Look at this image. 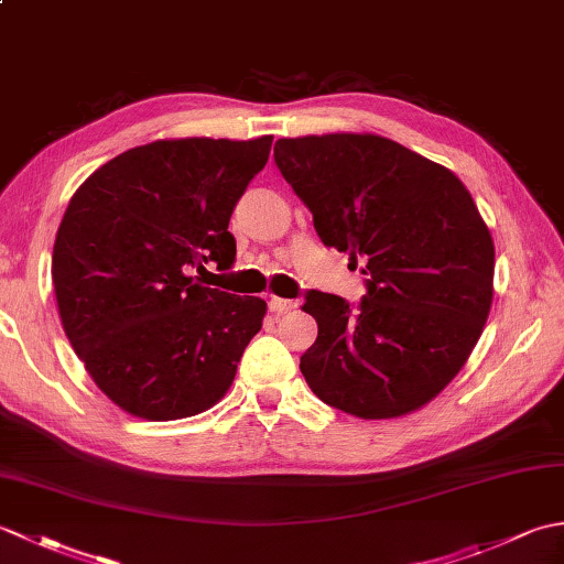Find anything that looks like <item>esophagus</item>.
<instances>
[{
	"mask_svg": "<svg viewBox=\"0 0 564 564\" xmlns=\"http://www.w3.org/2000/svg\"><path fill=\"white\" fill-rule=\"evenodd\" d=\"M293 307H295V301H285V297H271L269 301V310L273 315H285L291 313Z\"/></svg>",
	"mask_w": 564,
	"mask_h": 564,
	"instance_id": "1",
	"label": "esophagus"
}]
</instances>
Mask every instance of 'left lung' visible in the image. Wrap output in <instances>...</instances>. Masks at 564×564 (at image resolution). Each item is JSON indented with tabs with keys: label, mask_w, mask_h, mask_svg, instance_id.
Instances as JSON below:
<instances>
[{
	"label": "left lung",
	"mask_w": 564,
	"mask_h": 564,
	"mask_svg": "<svg viewBox=\"0 0 564 564\" xmlns=\"http://www.w3.org/2000/svg\"><path fill=\"white\" fill-rule=\"evenodd\" d=\"M273 160L325 247L364 263L366 295L307 291L310 390L361 419L402 416L448 386L492 307L495 242L446 166L380 135L281 138Z\"/></svg>",
	"instance_id": "left-lung-1"
}]
</instances>
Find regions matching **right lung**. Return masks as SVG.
<instances>
[{
  "label": "right lung",
  "instance_id": "1",
  "mask_svg": "<svg viewBox=\"0 0 564 564\" xmlns=\"http://www.w3.org/2000/svg\"><path fill=\"white\" fill-rule=\"evenodd\" d=\"M257 140H158L84 182L53 247L59 319L91 380L121 410L170 422L232 386L267 303L191 275L235 263L230 215L271 152Z\"/></svg>",
  "mask_w": 564,
  "mask_h": 564
}]
</instances>
